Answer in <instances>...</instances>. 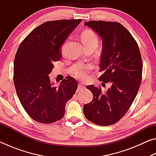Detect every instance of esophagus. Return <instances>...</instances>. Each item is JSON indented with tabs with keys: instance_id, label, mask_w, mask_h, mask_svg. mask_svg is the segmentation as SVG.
Instances as JSON below:
<instances>
[{
	"instance_id": "esophagus-1",
	"label": "esophagus",
	"mask_w": 156,
	"mask_h": 156,
	"mask_svg": "<svg viewBox=\"0 0 156 156\" xmlns=\"http://www.w3.org/2000/svg\"><path fill=\"white\" fill-rule=\"evenodd\" d=\"M84 85H83V84H78V90H83V89H84Z\"/></svg>"
}]
</instances>
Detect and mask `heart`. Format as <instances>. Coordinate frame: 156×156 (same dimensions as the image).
I'll return each instance as SVG.
<instances>
[{
  "label": "heart",
  "mask_w": 156,
  "mask_h": 156,
  "mask_svg": "<svg viewBox=\"0 0 156 156\" xmlns=\"http://www.w3.org/2000/svg\"><path fill=\"white\" fill-rule=\"evenodd\" d=\"M81 39L84 45H89V44H98V38L97 34L93 30H86L83 31L81 34ZM92 69L91 65H88L85 66H79L78 67L75 69L73 74L77 78L81 80H86L88 78V75Z\"/></svg>",
  "instance_id": "heart-1"
}]
</instances>
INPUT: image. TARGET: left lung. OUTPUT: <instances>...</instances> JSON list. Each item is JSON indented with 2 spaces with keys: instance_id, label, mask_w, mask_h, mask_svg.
Instances as JSON below:
<instances>
[{
  "instance_id": "left-lung-1",
  "label": "left lung",
  "mask_w": 156,
  "mask_h": 156,
  "mask_svg": "<svg viewBox=\"0 0 156 156\" xmlns=\"http://www.w3.org/2000/svg\"><path fill=\"white\" fill-rule=\"evenodd\" d=\"M84 25L102 38L100 72L102 74L99 80L109 83L111 87L102 92L100 87L87 86L93 100L84 105V115L96 125L109 126L126 114L138 94L142 73L140 51L131 33L119 23L91 20Z\"/></svg>"
}]
</instances>
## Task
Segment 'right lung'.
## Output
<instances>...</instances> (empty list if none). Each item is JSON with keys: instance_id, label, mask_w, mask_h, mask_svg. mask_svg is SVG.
I'll return each mask as SVG.
<instances>
[{"instance_id": "1", "label": "right lung", "mask_w": 156, "mask_h": 156, "mask_svg": "<svg viewBox=\"0 0 156 156\" xmlns=\"http://www.w3.org/2000/svg\"><path fill=\"white\" fill-rule=\"evenodd\" d=\"M82 19L47 21L28 34L18 47L14 63V83L27 114L36 122L50 124L64 117L67 102L78 88L67 76L57 87L49 74L61 58L60 47Z\"/></svg>"}]
</instances>
